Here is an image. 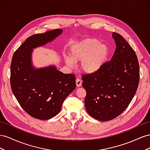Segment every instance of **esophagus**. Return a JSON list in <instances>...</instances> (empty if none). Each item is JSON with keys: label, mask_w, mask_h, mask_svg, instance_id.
<instances>
[{"label": "esophagus", "mask_w": 150, "mask_h": 150, "mask_svg": "<svg viewBox=\"0 0 150 150\" xmlns=\"http://www.w3.org/2000/svg\"><path fill=\"white\" fill-rule=\"evenodd\" d=\"M76 87H80L81 85H82V80L79 79H77L76 80Z\"/></svg>", "instance_id": "esophagus-1"}]
</instances>
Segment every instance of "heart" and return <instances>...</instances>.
Here are the masks:
<instances>
[{
    "mask_svg": "<svg viewBox=\"0 0 150 150\" xmlns=\"http://www.w3.org/2000/svg\"><path fill=\"white\" fill-rule=\"evenodd\" d=\"M109 47L97 39H87L73 46L71 58H67L66 63L72 67L74 62H81V68L85 73L93 74L101 69L108 59Z\"/></svg>",
    "mask_w": 150,
    "mask_h": 150,
    "instance_id": "heart-1",
    "label": "heart"
}]
</instances>
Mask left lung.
Segmentation results:
<instances>
[{"label":"left lung","mask_w":150,"mask_h":150,"mask_svg":"<svg viewBox=\"0 0 150 150\" xmlns=\"http://www.w3.org/2000/svg\"><path fill=\"white\" fill-rule=\"evenodd\" d=\"M112 36L116 46L112 59L95 74L82 77L87 93L85 109L91 116L101 121L112 120L125 111L139 81L135 51L119 34L113 33Z\"/></svg>","instance_id":"obj_1"}]
</instances>
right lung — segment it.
<instances>
[{
	"label": "right lung",
	"mask_w": 150,
	"mask_h": 150,
	"mask_svg": "<svg viewBox=\"0 0 150 150\" xmlns=\"http://www.w3.org/2000/svg\"><path fill=\"white\" fill-rule=\"evenodd\" d=\"M62 33L58 29L29 37L12 58V91L25 112L41 120L60 112L64 100L76 87L74 74H63L54 65L36 68L32 63L33 49L53 41Z\"/></svg>",
	"instance_id": "add662e5"
}]
</instances>
